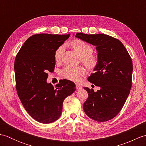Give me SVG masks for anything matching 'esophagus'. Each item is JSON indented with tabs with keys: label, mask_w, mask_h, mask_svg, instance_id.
Segmentation results:
<instances>
[{
	"label": "esophagus",
	"mask_w": 146,
	"mask_h": 146,
	"mask_svg": "<svg viewBox=\"0 0 146 146\" xmlns=\"http://www.w3.org/2000/svg\"><path fill=\"white\" fill-rule=\"evenodd\" d=\"M76 88L77 90H81L82 88V87L80 85H76Z\"/></svg>",
	"instance_id": "obj_1"
}]
</instances>
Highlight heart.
Wrapping results in <instances>:
<instances>
[{
  "label": "heart",
  "mask_w": 146,
  "mask_h": 146,
  "mask_svg": "<svg viewBox=\"0 0 146 146\" xmlns=\"http://www.w3.org/2000/svg\"><path fill=\"white\" fill-rule=\"evenodd\" d=\"M74 50L81 56V61L89 70H94L99 64V58L97 55L93 54L94 48L89 43L81 39L74 40L70 43ZM64 46L61 45L57 48L54 52L56 61H61L63 54ZM85 73V69L82 66L71 67L67 66L61 71V75L65 79L70 81L78 82L81 76Z\"/></svg>",
  "instance_id": "1"
}]
</instances>
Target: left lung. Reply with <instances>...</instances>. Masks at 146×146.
Listing matches in <instances>:
<instances>
[{
    "instance_id": "left-lung-1",
    "label": "left lung",
    "mask_w": 146,
    "mask_h": 146,
    "mask_svg": "<svg viewBox=\"0 0 146 146\" xmlns=\"http://www.w3.org/2000/svg\"><path fill=\"white\" fill-rule=\"evenodd\" d=\"M76 38L97 46L99 64L88 81L100 89L88 93L83 104L86 115L97 122L112 119L124 105L132 87L133 71L131 56L119 39L103 34L86 35L78 33Z\"/></svg>"
}]
</instances>
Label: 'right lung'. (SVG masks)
I'll use <instances>...</instances> for the list:
<instances>
[{
    "instance_id": "1",
    "label": "right lung",
    "mask_w": 146,
    "mask_h": 146,
    "mask_svg": "<svg viewBox=\"0 0 146 146\" xmlns=\"http://www.w3.org/2000/svg\"><path fill=\"white\" fill-rule=\"evenodd\" d=\"M70 35H33L15 56L17 93L27 112L39 122L49 123L58 120L64 100L76 90L75 83L68 80H61L55 87L46 82L48 71L54 70L55 51Z\"/></svg>"
}]
</instances>
